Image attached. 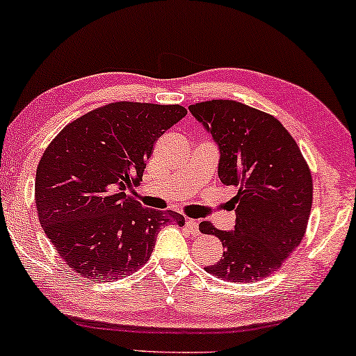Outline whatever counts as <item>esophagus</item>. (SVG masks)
Masks as SVG:
<instances>
[{"label": "esophagus", "instance_id": "1", "mask_svg": "<svg viewBox=\"0 0 356 356\" xmlns=\"http://www.w3.org/2000/svg\"><path fill=\"white\" fill-rule=\"evenodd\" d=\"M186 227H188V230L193 233V235H199V223L196 220H193V218H188Z\"/></svg>", "mask_w": 356, "mask_h": 356}]
</instances>
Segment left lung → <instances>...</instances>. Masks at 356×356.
<instances>
[{"label": "left lung", "mask_w": 356, "mask_h": 356, "mask_svg": "<svg viewBox=\"0 0 356 356\" xmlns=\"http://www.w3.org/2000/svg\"><path fill=\"white\" fill-rule=\"evenodd\" d=\"M220 149L218 178L238 189L235 232L212 222L199 230L223 245L222 259L204 267L220 280L250 284L274 274L303 240L313 206V177L296 140L266 111L235 100L189 105Z\"/></svg>", "instance_id": "8db88e82"}]
</instances>
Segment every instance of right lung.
Segmentation results:
<instances>
[{
	"instance_id": "add662e5",
	"label": "right lung",
	"mask_w": 356,
	"mask_h": 356,
	"mask_svg": "<svg viewBox=\"0 0 356 356\" xmlns=\"http://www.w3.org/2000/svg\"><path fill=\"white\" fill-rule=\"evenodd\" d=\"M181 105L113 102L66 124L43 152L35 206L43 232L76 274L123 279L149 261L165 225H184L173 211L143 207L126 188L139 186L145 162Z\"/></svg>"
}]
</instances>
